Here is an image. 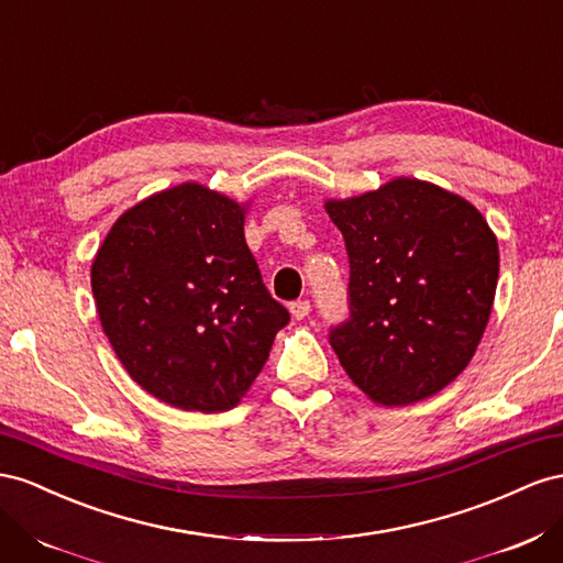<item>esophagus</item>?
<instances>
[{
    "label": "esophagus",
    "instance_id": "esophagus-1",
    "mask_svg": "<svg viewBox=\"0 0 563 563\" xmlns=\"http://www.w3.org/2000/svg\"><path fill=\"white\" fill-rule=\"evenodd\" d=\"M288 310H291L296 319H306L310 314V300H294L291 306H288Z\"/></svg>",
    "mask_w": 563,
    "mask_h": 563
}]
</instances>
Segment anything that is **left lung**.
I'll use <instances>...</instances> for the list:
<instances>
[{
  "instance_id": "1",
  "label": "left lung",
  "mask_w": 563,
  "mask_h": 563,
  "mask_svg": "<svg viewBox=\"0 0 563 563\" xmlns=\"http://www.w3.org/2000/svg\"><path fill=\"white\" fill-rule=\"evenodd\" d=\"M327 212L351 263V312L329 329L345 374L386 407L452 384L493 310L499 253L488 222L462 196L409 177L327 201Z\"/></svg>"
}]
</instances>
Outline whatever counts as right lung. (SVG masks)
<instances>
[{
	"instance_id": "1",
	"label": "right lung",
	"mask_w": 563,
	"mask_h": 563,
	"mask_svg": "<svg viewBox=\"0 0 563 563\" xmlns=\"http://www.w3.org/2000/svg\"><path fill=\"white\" fill-rule=\"evenodd\" d=\"M244 212L187 181L123 212L97 251L106 336L134 382L173 407L232 409L291 319L263 284Z\"/></svg>"
}]
</instances>
